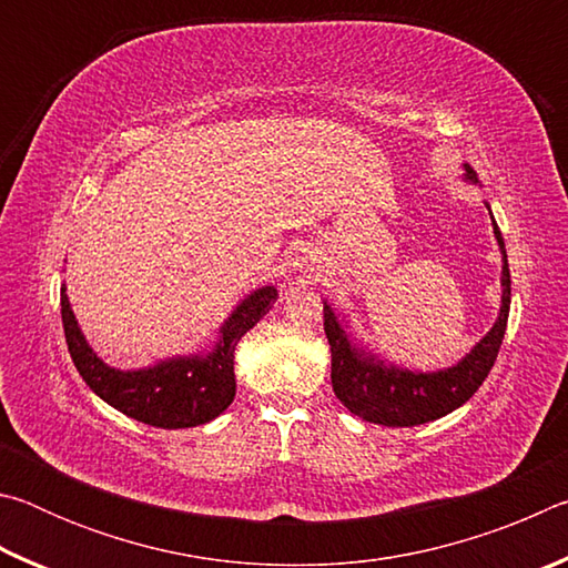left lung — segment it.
<instances>
[{"label":"left lung","instance_id":"left-lung-1","mask_svg":"<svg viewBox=\"0 0 568 568\" xmlns=\"http://www.w3.org/2000/svg\"><path fill=\"white\" fill-rule=\"evenodd\" d=\"M464 180L470 185H478L476 170L468 162H464ZM486 207L491 215L498 250H501V307H498L491 331L458 363L438 371L403 368V365L368 348L353 333L348 315L323 301V325L331 345L333 390L353 416L390 428L420 426V423L444 418L450 410L464 406L491 373L506 333L508 307H511V273H508L504 235L496 225L491 205L486 203Z\"/></svg>","mask_w":568,"mask_h":568}]
</instances>
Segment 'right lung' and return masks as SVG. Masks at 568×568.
<instances>
[{
    "instance_id": "right-lung-1",
    "label": "right lung",
    "mask_w": 568,
    "mask_h": 568,
    "mask_svg": "<svg viewBox=\"0 0 568 568\" xmlns=\"http://www.w3.org/2000/svg\"><path fill=\"white\" fill-rule=\"evenodd\" d=\"M277 287L263 285L245 295L220 323L207 351L170 355L142 368H114L84 338L62 283V325L67 348L82 381L112 408L155 428H192L217 418L235 398V348L277 301Z\"/></svg>"
}]
</instances>
